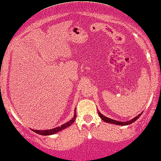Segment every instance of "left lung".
Wrapping results in <instances>:
<instances>
[{"instance_id": "left-lung-1", "label": "left lung", "mask_w": 161, "mask_h": 161, "mask_svg": "<svg viewBox=\"0 0 161 161\" xmlns=\"http://www.w3.org/2000/svg\"><path fill=\"white\" fill-rule=\"evenodd\" d=\"M98 113H99V117L102 118V120H103L104 122L106 123H113V124H115V125H129L131 124V123H134V121H136L138 118L140 117L142 114V113L139 114V115H138L136 116V117H135L133 118V119L130 120L129 121H126V122H120V121H118V120H113L111 119V118H109L108 117H106V116H104L102 115V113H100L99 112H98Z\"/></svg>"}]
</instances>
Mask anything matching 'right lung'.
<instances>
[{
	"instance_id": "right-lung-1",
	"label": "right lung",
	"mask_w": 161,
	"mask_h": 161,
	"mask_svg": "<svg viewBox=\"0 0 161 161\" xmlns=\"http://www.w3.org/2000/svg\"><path fill=\"white\" fill-rule=\"evenodd\" d=\"M76 112H75V113H74V116L73 118H72V119L68 121V122L64 123L63 125H62L61 126H58L57 128H54V129H49V130H34V129H32V131L34 132H36V134H41V135H44V136H47V135H52V134H54L56 133L59 132L60 131H62V130H63L64 129H66V128L70 126V125L73 124V123L75 122V118H76Z\"/></svg>"
}]
</instances>
